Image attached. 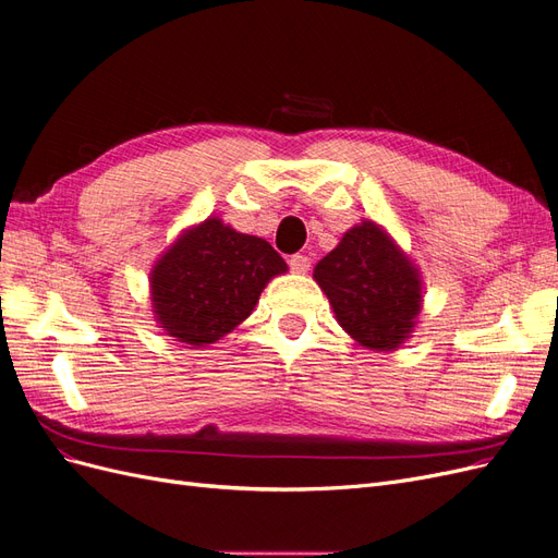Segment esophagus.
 Masks as SVG:
<instances>
[{"label": "esophagus", "instance_id": "esophagus-1", "mask_svg": "<svg viewBox=\"0 0 558 558\" xmlns=\"http://www.w3.org/2000/svg\"><path fill=\"white\" fill-rule=\"evenodd\" d=\"M289 267H291V272H295V275H305L307 269L312 267V260L307 256H302V253H295V256L289 258Z\"/></svg>", "mask_w": 558, "mask_h": 558}]
</instances>
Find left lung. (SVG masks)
<instances>
[{
	"instance_id": "1",
	"label": "left lung",
	"mask_w": 558,
	"mask_h": 558,
	"mask_svg": "<svg viewBox=\"0 0 558 558\" xmlns=\"http://www.w3.org/2000/svg\"><path fill=\"white\" fill-rule=\"evenodd\" d=\"M314 279L340 326L363 347L388 351L410 337L421 310L418 272L377 223L344 232L316 263Z\"/></svg>"
}]
</instances>
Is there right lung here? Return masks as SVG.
Here are the masks:
<instances>
[{
    "label": "right lung",
    "instance_id": "obj_1",
    "mask_svg": "<svg viewBox=\"0 0 558 558\" xmlns=\"http://www.w3.org/2000/svg\"><path fill=\"white\" fill-rule=\"evenodd\" d=\"M286 263L265 240L218 218L189 230L150 272L160 328L191 347L211 344L253 312L265 283Z\"/></svg>",
    "mask_w": 558,
    "mask_h": 558
}]
</instances>
